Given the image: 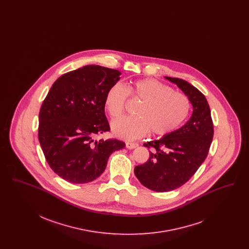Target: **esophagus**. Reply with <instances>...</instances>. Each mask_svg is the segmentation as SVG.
<instances>
[{
	"mask_svg": "<svg viewBox=\"0 0 249 249\" xmlns=\"http://www.w3.org/2000/svg\"><path fill=\"white\" fill-rule=\"evenodd\" d=\"M137 146H138L137 142H126V147L129 148V149H133V148H135Z\"/></svg>",
	"mask_w": 249,
	"mask_h": 249,
	"instance_id": "1",
	"label": "esophagus"
}]
</instances>
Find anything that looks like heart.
<instances>
[{
    "instance_id": "heart-1",
    "label": "heart",
    "mask_w": 249,
    "mask_h": 249,
    "mask_svg": "<svg viewBox=\"0 0 249 249\" xmlns=\"http://www.w3.org/2000/svg\"><path fill=\"white\" fill-rule=\"evenodd\" d=\"M129 92L142 101L132 117H124L112 123L113 133L124 140H135L148 130L155 135H165L175 130L189 116L190 102L186 95L156 79L136 81L129 89L121 83L113 85L107 91L106 107L114 119L124 111Z\"/></svg>"
}]
</instances>
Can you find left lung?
Returning <instances> with one entry per match:
<instances>
[{
  "label": "left lung",
  "mask_w": 249,
  "mask_h": 249,
  "mask_svg": "<svg viewBox=\"0 0 249 249\" xmlns=\"http://www.w3.org/2000/svg\"><path fill=\"white\" fill-rule=\"evenodd\" d=\"M165 78L189 98L193 111L181 128L143 143L151 148L149 159L136 166L134 174L142 186L157 192L176 190L189 181L206 159L213 136L211 111L205 96L183 79Z\"/></svg>",
  "instance_id": "1"
}]
</instances>
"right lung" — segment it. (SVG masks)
<instances>
[{"instance_id":"right-lung-1","label":"right lung","mask_w":249,"mask_h":249,"mask_svg":"<svg viewBox=\"0 0 249 249\" xmlns=\"http://www.w3.org/2000/svg\"><path fill=\"white\" fill-rule=\"evenodd\" d=\"M120 74L87 65L52 85L40 109L38 139L50 168L62 179L73 184L93 181L105 172L109 156L125 147L117 139L94 138L110 130L106 97Z\"/></svg>"}]
</instances>
